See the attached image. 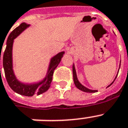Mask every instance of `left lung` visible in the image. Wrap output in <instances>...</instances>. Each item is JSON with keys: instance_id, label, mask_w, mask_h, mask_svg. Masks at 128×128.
<instances>
[{"instance_id": "left-lung-1", "label": "left lung", "mask_w": 128, "mask_h": 128, "mask_svg": "<svg viewBox=\"0 0 128 128\" xmlns=\"http://www.w3.org/2000/svg\"><path fill=\"white\" fill-rule=\"evenodd\" d=\"M114 33V32H113ZM114 34H115V33H114ZM120 65H121V60H120V67H119V69H118V73L116 74V76L115 78H114V80H113V82H112L111 84L108 85L106 87V88L108 87H110L112 84H113L114 82L115 81V80L117 78V76H118V72H119V70H120ZM72 72H73V78H74V84L76 86V87L79 89L80 90H82V91L84 92H88V93H95V92H97L98 90H92V89H89V88H86V86H84V85H82L81 83L80 82V81L78 80V77H77V74H76V68H75V65L74 64H73V66H72Z\"/></svg>"}]
</instances>
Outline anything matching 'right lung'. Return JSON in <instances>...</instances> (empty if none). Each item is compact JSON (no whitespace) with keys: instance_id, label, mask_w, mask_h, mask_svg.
<instances>
[{"instance_id":"1","label":"right lung","mask_w":128,"mask_h":128,"mask_svg":"<svg viewBox=\"0 0 128 128\" xmlns=\"http://www.w3.org/2000/svg\"><path fill=\"white\" fill-rule=\"evenodd\" d=\"M30 26V24L22 22L12 31L7 38L6 46L3 55V68L4 70L5 77L9 86L16 93L25 96H32L34 94L40 95L49 89L52 82L54 70L58 66L63 55L65 54L64 51H62L50 58L46 74L42 80L30 83L21 82L20 80H19L15 75L13 69V44L14 39Z\"/></svg>"}]
</instances>
